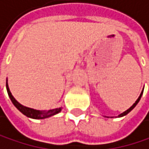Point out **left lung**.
Returning <instances> with one entry per match:
<instances>
[{
	"mask_svg": "<svg viewBox=\"0 0 149 149\" xmlns=\"http://www.w3.org/2000/svg\"><path fill=\"white\" fill-rule=\"evenodd\" d=\"M142 94H143V91H142V92H141V94H140V95H139V97H138V98L136 99V101L133 104V106L132 107H130V108H128L127 111H125V112H123L122 114H120V115H118V117H121V116H126V115H127L129 112H130V111L131 110H132V109H134V107L136 106V104H137V103L138 102H139V100H140V98H141V96H142Z\"/></svg>",
	"mask_w": 149,
	"mask_h": 149,
	"instance_id": "left-lung-1",
	"label": "left lung"
}]
</instances>
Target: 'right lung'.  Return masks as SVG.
Here are the masks:
<instances>
[{
  "mask_svg": "<svg viewBox=\"0 0 149 149\" xmlns=\"http://www.w3.org/2000/svg\"><path fill=\"white\" fill-rule=\"evenodd\" d=\"M6 89H7V93H8L10 99H11V101L14 104V107L18 109L21 113H22L27 117L33 118V119H45V118H47V117H50L52 116L58 114L59 112H61V110H62V107L50 109V110H47V111H40V110L33 109V108H30V107H26L24 106H22V104H21L19 102L16 101V99L13 96L11 91H10V89H9V86H8L7 82H6Z\"/></svg>",
  "mask_w": 149,
  "mask_h": 149,
  "instance_id": "right-lung-1",
  "label": "right lung"
}]
</instances>
